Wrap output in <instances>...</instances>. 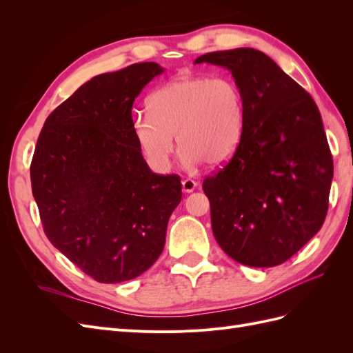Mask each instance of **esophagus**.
<instances>
[{
    "label": "esophagus",
    "mask_w": 353,
    "mask_h": 353,
    "mask_svg": "<svg viewBox=\"0 0 353 353\" xmlns=\"http://www.w3.org/2000/svg\"><path fill=\"white\" fill-rule=\"evenodd\" d=\"M181 184H183V191H184V193H193V191L199 185L196 181H193V179H184Z\"/></svg>",
    "instance_id": "34e87169"
}]
</instances>
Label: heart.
<instances>
[{
	"instance_id": "obj_1",
	"label": "heart",
	"mask_w": 353,
	"mask_h": 353,
	"mask_svg": "<svg viewBox=\"0 0 353 353\" xmlns=\"http://www.w3.org/2000/svg\"><path fill=\"white\" fill-rule=\"evenodd\" d=\"M138 113L132 131L150 166L165 172L172 163L175 140L187 169L203 162L219 166L237 152L243 137L244 103L227 77H183L156 90Z\"/></svg>"
}]
</instances>
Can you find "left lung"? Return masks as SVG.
Instances as JSON below:
<instances>
[{
	"label": "left lung",
	"mask_w": 353,
	"mask_h": 353,
	"mask_svg": "<svg viewBox=\"0 0 353 353\" xmlns=\"http://www.w3.org/2000/svg\"><path fill=\"white\" fill-rule=\"evenodd\" d=\"M231 72L244 103L237 152L203 181L212 231L241 265L270 268L290 259L323 227L331 157L315 101L276 63L253 48L208 52Z\"/></svg>",
	"instance_id": "1"
}]
</instances>
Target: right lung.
<instances>
[{
	"mask_svg": "<svg viewBox=\"0 0 353 353\" xmlns=\"http://www.w3.org/2000/svg\"><path fill=\"white\" fill-rule=\"evenodd\" d=\"M165 69L135 63L85 82L44 123L30 165L46 236L95 281L132 280L157 261L183 191L153 174L132 131V104Z\"/></svg>",
	"mask_w": 353,
	"mask_h": 353,
	"instance_id": "obj_1",
	"label": "right lung"
}]
</instances>
